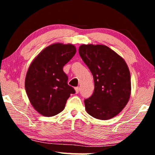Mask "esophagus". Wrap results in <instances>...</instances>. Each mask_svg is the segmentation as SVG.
Returning <instances> with one entry per match:
<instances>
[{
	"instance_id": "1",
	"label": "esophagus",
	"mask_w": 155,
	"mask_h": 155,
	"mask_svg": "<svg viewBox=\"0 0 155 155\" xmlns=\"http://www.w3.org/2000/svg\"><path fill=\"white\" fill-rule=\"evenodd\" d=\"M74 90H75V91H76V94H78V92H79V91H80V88L78 87H77L74 88Z\"/></svg>"
}]
</instances>
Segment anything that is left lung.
<instances>
[{"mask_svg":"<svg viewBox=\"0 0 155 155\" xmlns=\"http://www.w3.org/2000/svg\"><path fill=\"white\" fill-rule=\"evenodd\" d=\"M78 52L94 81L92 96L84 101L86 111L94 118L111 119L122 111L130 98V74L127 63L101 44H82Z\"/></svg>","mask_w":155,"mask_h":155,"instance_id":"1","label":"left lung"}]
</instances>
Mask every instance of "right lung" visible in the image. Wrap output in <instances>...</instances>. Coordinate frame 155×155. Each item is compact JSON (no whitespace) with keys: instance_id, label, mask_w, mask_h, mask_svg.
<instances>
[{"instance_id":"add662e5","label":"right lung","mask_w":155,"mask_h":155,"mask_svg":"<svg viewBox=\"0 0 155 155\" xmlns=\"http://www.w3.org/2000/svg\"><path fill=\"white\" fill-rule=\"evenodd\" d=\"M77 52L71 44L55 43L42 50L31 62L25 78V90L39 114L51 117L61 112L75 90L68 84L63 67Z\"/></svg>"}]
</instances>
